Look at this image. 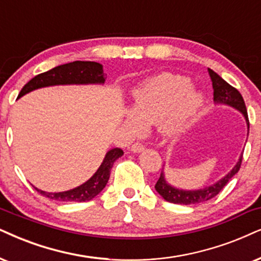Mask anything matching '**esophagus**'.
I'll list each match as a JSON object with an SVG mask.
<instances>
[{
    "mask_svg": "<svg viewBox=\"0 0 261 261\" xmlns=\"http://www.w3.org/2000/svg\"><path fill=\"white\" fill-rule=\"evenodd\" d=\"M143 149L144 146L141 143H134L133 146H131V151H133V153H141Z\"/></svg>",
    "mask_w": 261,
    "mask_h": 261,
    "instance_id": "obj_1",
    "label": "esophagus"
}]
</instances>
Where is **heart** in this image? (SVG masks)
<instances>
[{"instance_id":"1","label":"heart","mask_w":261,"mask_h":261,"mask_svg":"<svg viewBox=\"0 0 261 261\" xmlns=\"http://www.w3.org/2000/svg\"><path fill=\"white\" fill-rule=\"evenodd\" d=\"M203 103V95L191 88L188 77L164 73L149 79L133 94L131 112L125 114L124 125L136 134L143 125L159 124L167 137L182 134Z\"/></svg>"}]
</instances>
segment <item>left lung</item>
Masks as SVG:
<instances>
[{
    "label": "left lung",
    "instance_id": "obj_1",
    "mask_svg": "<svg viewBox=\"0 0 261 261\" xmlns=\"http://www.w3.org/2000/svg\"><path fill=\"white\" fill-rule=\"evenodd\" d=\"M208 73L212 81V87H213V101L216 103L220 105H226L235 110L240 111L242 113L243 117L246 119L247 128H248L249 133V120H248V114H247L246 105L243 101L242 95L240 94V91L231 87L227 82L220 77L219 74H217L216 72L208 68ZM248 136V134H247ZM241 163H242V154H241L239 161H237L235 166L232 167V170L230 171L226 176H224L222 179H219L218 182L212 184L210 187H204L202 189L197 190H183L174 188L166 182L164 176V170L161 171L160 178L158 179L156 184H155V190L163 196L164 200H166L167 202L172 203H179V204H193V203H201L204 201H208L213 199L214 196H217L222 191L224 187L226 186L231 178L239 172Z\"/></svg>",
    "mask_w": 261,
    "mask_h": 261
}]
</instances>
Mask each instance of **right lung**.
I'll return each mask as SVG.
<instances>
[{"instance_id": "add662e5", "label": "right lung", "mask_w": 261, "mask_h": 261, "mask_svg": "<svg viewBox=\"0 0 261 261\" xmlns=\"http://www.w3.org/2000/svg\"><path fill=\"white\" fill-rule=\"evenodd\" d=\"M106 78L103 74V67L101 64L94 61H73L70 64L57 66L50 71L36 75L24 85L18 98L24 96L36 89L53 87V85H70V84H103ZM124 151L120 148H113L108 150L103 161L96 172L89 178L87 182L74 189L61 191V193H47L35 188L38 193L48 199L62 201V202H84L90 201L98 195L110 179L111 169L114 161L119 159Z\"/></svg>"}]
</instances>
